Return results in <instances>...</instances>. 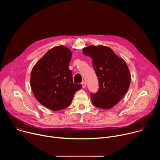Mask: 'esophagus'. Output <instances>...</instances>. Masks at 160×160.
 Listing matches in <instances>:
<instances>
[{
  "label": "esophagus",
  "instance_id": "obj_1",
  "mask_svg": "<svg viewBox=\"0 0 160 160\" xmlns=\"http://www.w3.org/2000/svg\"><path fill=\"white\" fill-rule=\"evenodd\" d=\"M82 87L83 88H85L86 87V83L85 82H82Z\"/></svg>",
  "mask_w": 160,
  "mask_h": 160
}]
</instances>
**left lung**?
I'll list each match as a JSON object with an SVG mask.
<instances>
[{
    "label": "left lung",
    "mask_w": 160,
    "mask_h": 160,
    "mask_svg": "<svg viewBox=\"0 0 160 160\" xmlns=\"http://www.w3.org/2000/svg\"><path fill=\"white\" fill-rule=\"evenodd\" d=\"M83 54L92 59V65L99 81L96 94L90 93L93 104L101 109L115 106L127 93L130 83V73L125 61L112 50L103 45H90Z\"/></svg>",
    "instance_id": "left-lung-1"
}]
</instances>
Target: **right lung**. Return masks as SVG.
Listing matches in <instances>:
<instances>
[{"instance_id":"add662e5","label":"right lung","mask_w":160,"mask_h":160,"mask_svg":"<svg viewBox=\"0 0 160 160\" xmlns=\"http://www.w3.org/2000/svg\"><path fill=\"white\" fill-rule=\"evenodd\" d=\"M72 51L63 45L50 49L33 66L30 85L35 98L45 107L59 111L69 106L82 85L73 82L68 68Z\"/></svg>"}]
</instances>
